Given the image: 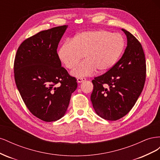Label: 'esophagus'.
<instances>
[{"label":"esophagus","instance_id":"esophagus-1","mask_svg":"<svg viewBox=\"0 0 160 160\" xmlns=\"http://www.w3.org/2000/svg\"><path fill=\"white\" fill-rule=\"evenodd\" d=\"M86 80V79L85 78V77H79V78H77V81L78 83H82V82H83Z\"/></svg>","mask_w":160,"mask_h":160}]
</instances>
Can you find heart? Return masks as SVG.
<instances>
[{"instance_id": "1", "label": "heart", "mask_w": 160, "mask_h": 160, "mask_svg": "<svg viewBox=\"0 0 160 160\" xmlns=\"http://www.w3.org/2000/svg\"><path fill=\"white\" fill-rule=\"evenodd\" d=\"M125 47L123 37L106 30L84 31L67 41L58 52L65 67L73 69L84 57L85 59L72 71L71 75L83 77L93 75L97 69L107 72L117 63Z\"/></svg>"}]
</instances>
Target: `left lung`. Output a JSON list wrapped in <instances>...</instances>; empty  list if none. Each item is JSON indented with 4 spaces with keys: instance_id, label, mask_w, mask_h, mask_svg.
Segmentation results:
<instances>
[{
    "instance_id": "obj_1",
    "label": "left lung",
    "mask_w": 160,
    "mask_h": 160,
    "mask_svg": "<svg viewBox=\"0 0 160 160\" xmlns=\"http://www.w3.org/2000/svg\"><path fill=\"white\" fill-rule=\"evenodd\" d=\"M128 44L122 58L112 69L92 81L91 101L101 118L115 121L132 109L143 89L146 77V58L141 43L122 28Z\"/></svg>"
}]
</instances>
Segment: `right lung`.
Masks as SVG:
<instances>
[{"label": "right lung", "instance_id": "right-lung-1", "mask_svg": "<svg viewBox=\"0 0 160 160\" xmlns=\"http://www.w3.org/2000/svg\"><path fill=\"white\" fill-rule=\"evenodd\" d=\"M67 25L38 32L19 46L14 62V80L27 108L44 122L63 117L77 79L61 67L57 47Z\"/></svg>", "mask_w": 160, "mask_h": 160}]
</instances>
